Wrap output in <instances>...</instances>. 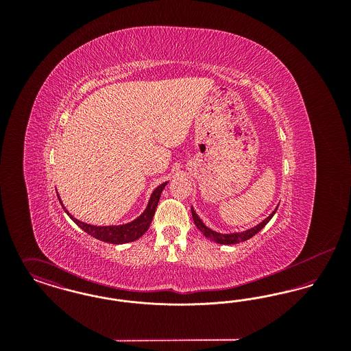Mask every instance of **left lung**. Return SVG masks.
<instances>
[{
  "label": "left lung",
  "instance_id": "8db88e82",
  "mask_svg": "<svg viewBox=\"0 0 351 351\" xmlns=\"http://www.w3.org/2000/svg\"><path fill=\"white\" fill-rule=\"evenodd\" d=\"M191 210H192V217H193V221H195V225L197 226V229H199L201 233L204 234L206 238H209L210 241H213V242H216V243H219V245H235V243L247 241V239H250L251 237H254L255 234L259 233V232L267 225L268 221L274 217V215H275V212L278 210V208H276L265 221H262L259 225L251 228V229L246 230V232H242V233L232 234L217 233V232L209 229L208 226H205V225L202 223V221H201L200 217L196 215V212L193 210V208H192Z\"/></svg>",
  "mask_w": 351,
  "mask_h": 351
}]
</instances>
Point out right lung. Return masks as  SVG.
<instances>
[{
    "instance_id": "add662e5",
    "label": "right lung",
    "mask_w": 351,
    "mask_h": 351,
    "mask_svg": "<svg viewBox=\"0 0 351 351\" xmlns=\"http://www.w3.org/2000/svg\"><path fill=\"white\" fill-rule=\"evenodd\" d=\"M167 185L166 183L160 184L151 195L149 205L146 208V210L132 222L125 223V225H119V226H93L89 223L82 222L76 218L72 217L68 213L67 209L63 206V209L66 210L69 217L73 219V222H76L77 226H80L85 233L95 237L96 239H100L102 242H108V243H114V245H119V243H128V242H133L135 239H138L139 237H142L143 234L146 233L150 228L151 221L155 215L158 202L160 199V193L165 189V186ZM60 204H62V200Z\"/></svg>"
}]
</instances>
